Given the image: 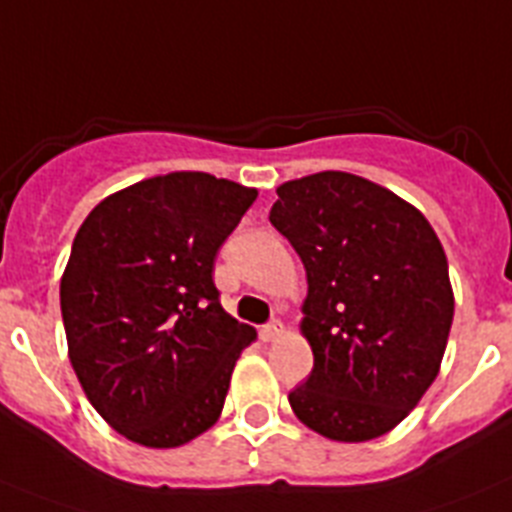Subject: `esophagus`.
Segmentation results:
<instances>
[{
  "label": "esophagus",
  "instance_id": "esophagus-1",
  "mask_svg": "<svg viewBox=\"0 0 512 512\" xmlns=\"http://www.w3.org/2000/svg\"><path fill=\"white\" fill-rule=\"evenodd\" d=\"M283 332V324L278 322V319H273V322H268V324H262L260 327V337L265 342H270V340H275V337L281 335Z\"/></svg>",
  "mask_w": 512,
  "mask_h": 512
}]
</instances>
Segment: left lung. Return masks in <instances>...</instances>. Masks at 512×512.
Segmentation results:
<instances>
[{
	"instance_id": "1",
	"label": "left lung",
	"mask_w": 512,
	"mask_h": 512,
	"mask_svg": "<svg viewBox=\"0 0 512 512\" xmlns=\"http://www.w3.org/2000/svg\"><path fill=\"white\" fill-rule=\"evenodd\" d=\"M270 224L299 252L314 368L288 394L324 438L361 443L410 415L441 368L453 322L448 260L399 195L348 172L278 188Z\"/></svg>"
}]
</instances>
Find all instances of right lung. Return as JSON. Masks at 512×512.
Listing matches in <instances>:
<instances>
[{
  "instance_id": "add662e5",
  "label": "right lung",
  "mask_w": 512,
  "mask_h": 512,
  "mask_svg": "<svg viewBox=\"0 0 512 512\" xmlns=\"http://www.w3.org/2000/svg\"><path fill=\"white\" fill-rule=\"evenodd\" d=\"M257 190L172 172L110 195L79 226L61 278L69 358L128 441L175 448L224 410L250 324L221 309L213 260Z\"/></svg>"
}]
</instances>
